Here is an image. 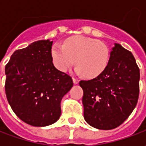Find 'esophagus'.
<instances>
[{"label":"esophagus","mask_w":146,"mask_h":146,"mask_svg":"<svg viewBox=\"0 0 146 146\" xmlns=\"http://www.w3.org/2000/svg\"><path fill=\"white\" fill-rule=\"evenodd\" d=\"M79 81H80V80H79L78 79H76V78H74V77H73V82H74V84H77L79 83Z\"/></svg>","instance_id":"34e87169"}]
</instances>
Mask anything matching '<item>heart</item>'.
Instances as JSON below:
<instances>
[{"mask_svg":"<svg viewBox=\"0 0 146 146\" xmlns=\"http://www.w3.org/2000/svg\"><path fill=\"white\" fill-rule=\"evenodd\" d=\"M52 58L54 65L64 72L75 64L76 60L77 72L85 78L93 79L107 67L110 50L106 44L98 40L75 36L67 39L63 45H53Z\"/></svg>","mask_w":146,"mask_h":146,"instance_id":"heart-1","label":"heart"}]
</instances>
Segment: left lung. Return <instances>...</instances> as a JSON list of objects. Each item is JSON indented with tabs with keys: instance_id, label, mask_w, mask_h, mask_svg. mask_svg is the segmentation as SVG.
I'll return each mask as SVG.
<instances>
[{
	"instance_id": "1",
	"label": "left lung",
	"mask_w": 146,
	"mask_h": 146,
	"mask_svg": "<svg viewBox=\"0 0 146 146\" xmlns=\"http://www.w3.org/2000/svg\"><path fill=\"white\" fill-rule=\"evenodd\" d=\"M139 80L140 69L132 53L115 44L106 70L93 80L80 81L85 121L102 130L121 125L137 104Z\"/></svg>"
}]
</instances>
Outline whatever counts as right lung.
Segmentation results:
<instances>
[{"mask_svg":"<svg viewBox=\"0 0 146 146\" xmlns=\"http://www.w3.org/2000/svg\"><path fill=\"white\" fill-rule=\"evenodd\" d=\"M53 41L38 40L14 52L5 65V94L15 115L31 126L58 121L61 101L73 86L69 75L55 68Z\"/></svg>","mask_w":146,"mask_h":146,"instance_id":"add662e5","label":"right lung"}]
</instances>
